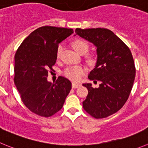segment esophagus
<instances>
[{
	"instance_id": "obj_1",
	"label": "esophagus",
	"mask_w": 148,
	"mask_h": 148,
	"mask_svg": "<svg viewBox=\"0 0 148 148\" xmlns=\"http://www.w3.org/2000/svg\"><path fill=\"white\" fill-rule=\"evenodd\" d=\"M79 86H80V85L78 83H75V82H73L72 83V88H77Z\"/></svg>"
}]
</instances>
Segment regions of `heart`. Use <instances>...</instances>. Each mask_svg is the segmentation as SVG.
I'll return each mask as SVG.
<instances>
[{
	"label": "heart",
	"mask_w": 148,
	"mask_h": 148,
	"mask_svg": "<svg viewBox=\"0 0 148 148\" xmlns=\"http://www.w3.org/2000/svg\"><path fill=\"white\" fill-rule=\"evenodd\" d=\"M72 46L77 53H79L80 54H86L88 51L89 46L88 44V42L86 40H84L82 39H76L73 41ZM62 45H60L57 50V58H59L60 56L61 51H62ZM88 60L90 62V63H94L96 62L97 58L94 55L90 54L87 57ZM86 70L82 66H69L66 69H64V71H62V74L65 77L70 79L71 80L73 81H78L80 77L84 74Z\"/></svg>",
	"instance_id": "heart-1"
}]
</instances>
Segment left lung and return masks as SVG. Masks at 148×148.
I'll return each mask as SVG.
<instances>
[{
	"label": "left lung",
	"instance_id": "1",
	"mask_svg": "<svg viewBox=\"0 0 148 148\" xmlns=\"http://www.w3.org/2000/svg\"><path fill=\"white\" fill-rule=\"evenodd\" d=\"M75 33L97 46V65L88 78L101 82L97 88L90 83L83 84L88 90L83 108L96 119L106 118L120 110L128 99L136 75L132 54L109 29L77 28Z\"/></svg>",
	"mask_w": 148,
	"mask_h": 148
}]
</instances>
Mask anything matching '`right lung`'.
I'll use <instances>...</instances> for the list:
<instances>
[{
	"label": "right lung",
	"instance_id": "add662e5",
	"mask_svg": "<svg viewBox=\"0 0 148 148\" xmlns=\"http://www.w3.org/2000/svg\"><path fill=\"white\" fill-rule=\"evenodd\" d=\"M72 29L42 26L23 41L14 55V82L26 108L40 116L49 117L62 108L71 89V82L58 77L55 83L47 81L60 42L71 35Z\"/></svg>",
	"mask_w": 148,
	"mask_h": 148
}]
</instances>
